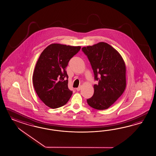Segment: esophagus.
Here are the masks:
<instances>
[{"mask_svg":"<svg viewBox=\"0 0 156 156\" xmlns=\"http://www.w3.org/2000/svg\"><path fill=\"white\" fill-rule=\"evenodd\" d=\"M81 86H80V87H78V88H76V90L77 91H80V89H81Z\"/></svg>","mask_w":156,"mask_h":156,"instance_id":"1","label":"esophagus"}]
</instances>
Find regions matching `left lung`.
<instances>
[{
    "instance_id": "left-lung-1",
    "label": "left lung",
    "mask_w": 156,
    "mask_h": 156,
    "mask_svg": "<svg viewBox=\"0 0 156 156\" xmlns=\"http://www.w3.org/2000/svg\"><path fill=\"white\" fill-rule=\"evenodd\" d=\"M87 56L98 83L88 104L98 110L110 107L125 91L126 66L122 57L113 47L104 42L82 48Z\"/></svg>"
}]
</instances>
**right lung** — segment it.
Wrapping results in <instances>:
<instances>
[{
	"mask_svg": "<svg viewBox=\"0 0 156 156\" xmlns=\"http://www.w3.org/2000/svg\"><path fill=\"white\" fill-rule=\"evenodd\" d=\"M80 47L52 44L41 54L35 67L33 82L39 99L56 109L65 105L72 95L68 88L66 68Z\"/></svg>",
	"mask_w": 156,
	"mask_h": 156,
	"instance_id": "right-lung-1",
	"label": "right lung"
}]
</instances>
